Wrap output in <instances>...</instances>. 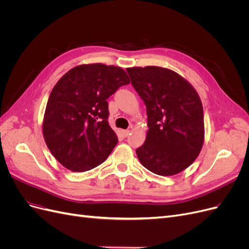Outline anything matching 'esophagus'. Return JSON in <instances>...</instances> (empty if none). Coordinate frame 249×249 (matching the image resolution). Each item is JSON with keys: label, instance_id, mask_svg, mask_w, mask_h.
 Listing matches in <instances>:
<instances>
[{"label": "esophagus", "instance_id": "esophagus-1", "mask_svg": "<svg viewBox=\"0 0 249 249\" xmlns=\"http://www.w3.org/2000/svg\"><path fill=\"white\" fill-rule=\"evenodd\" d=\"M129 134H130V131H129V130H124V131H123L124 137H127V136H129Z\"/></svg>", "mask_w": 249, "mask_h": 249}]
</instances>
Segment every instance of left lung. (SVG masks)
<instances>
[{"label": "left lung", "instance_id": "1", "mask_svg": "<svg viewBox=\"0 0 249 249\" xmlns=\"http://www.w3.org/2000/svg\"><path fill=\"white\" fill-rule=\"evenodd\" d=\"M144 102L148 131L136 149L140 163L156 175L173 176L196 159L203 143V110L197 92L185 79L158 66L127 69Z\"/></svg>", "mask_w": 249, "mask_h": 249}]
</instances>
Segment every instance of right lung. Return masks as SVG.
I'll list each match as a JSON object with an SVG mask.
<instances>
[{"label": "right lung", "mask_w": 249, "mask_h": 249, "mask_svg": "<svg viewBox=\"0 0 249 249\" xmlns=\"http://www.w3.org/2000/svg\"><path fill=\"white\" fill-rule=\"evenodd\" d=\"M130 83L117 66L73 67L53 88L43 119V137L57 161L71 171L99 166L117 144L109 125L107 100Z\"/></svg>", "instance_id": "1"}]
</instances>
